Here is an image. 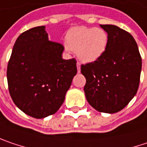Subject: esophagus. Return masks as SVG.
Here are the masks:
<instances>
[{"label":"esophagus","instance_id":"1","mask_svg":"<svg viewBox=\"0 0 147 147\" xmlns=\"http://www.w3.org/2000/svg\"><path fill=\"white\" fill-rule=\"evenodd\" d=\"M77 71H78V73H80V63H77Z\"/></svg>","mask_w":147,"mask_h":147}]
</instances>
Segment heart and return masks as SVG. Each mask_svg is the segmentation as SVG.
<instances>
[{"label":"heart","instance_id":"heart-1","mask_svg":"<svg viewBox=\"0 0 147 147\" xmlns=\"http://www.w3.org/2000/svg\"><path fill=\"white\" fill-rule=\"evenodd\" d=\"M108 45V34L101 28L78 26L67 34L68 51L77 53L84 63H93L105 53Z\"/></svg>","mask_w":147,"mask_h":147}]
</instances>
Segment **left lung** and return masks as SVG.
I'll return each mask as SVG.
<instances>
[{"instance_id":"8db88e82","label":"left lung","mask_w":147,"mask_h":147,"mask_svg":"<svg viewBox=\"0 0 147 147\" xmlns=\"http://www.w3.org/2000/svg\"><path fill=\"white\" fill-rule=\"evenodd\" d=\"M108 34V45L98 60L81 65L86 79V100L97 111L113 114L124 109L136 94L142 58L129 32L115 25H100Z\"/></svg>"}]
</instances>
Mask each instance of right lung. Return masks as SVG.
<instances>
[{
  "mask_svg": "<svg viewBox=\"0 0 147 147\" xmlns=\"http://www.w3.org/2000/svg\"><path fill=\"white\" fill-rule=\"evenodd\" d=\"M45 26L17 37L7 66V83L16 106L29 116L55 114L77 74L76 60L62 58L64 47L49 41Z\"/></svg>",
  "mask_w": 147,
  "mask_h": 147,
  "instance_id": "obj_1",
  "label": "right lung"
}]
</instances>
